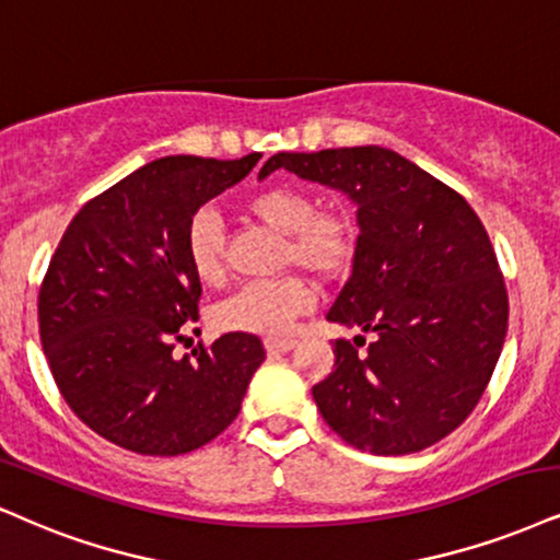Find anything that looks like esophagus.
<instances>
[{"instance_id": "1", "label": "esophagus", "mask_w": 560, "mask_h": 560, "mask_svg": "<svg viewBox=\"0 0 560 560\" xmlns=\"http://www.w3.org/2000/svg\"><path fill=\"white\" fill-rule=\"evenodd\" d=\"M295 345V340H265L267 353H291Z\"/></svg>"}]
</instances>
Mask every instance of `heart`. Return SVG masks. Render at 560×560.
I'll return each mask as SVG.
<instances>
[{"label":"heart","instance_id":"obj_1","mask_svg":"<svg viewBox=\"0 0 560 560\" xmlns=\"http://www.w3.org/2000/svg\"><path fill=\"white\" fill-rule=\"evenodd\" d=\"M244 210L285 236L282 261L316 278H340L355 257V223L348 212L316 210V199L299 186H267L246 199ZM186 259L205 285L223 280V223L212 210L195 212L186 225ZM312 303V288L299 275L246 282L215 308V327L223 332L280 337L291 332L295 316L306 314Z\"/></svg>","mask_w":560,"mask_h":560}]
</instances>
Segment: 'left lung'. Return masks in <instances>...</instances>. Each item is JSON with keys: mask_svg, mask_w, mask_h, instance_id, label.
<instances>
[{"mask_svg": "<svg viewBox=\"0 0 560 560\" xmlns=\"http://www.w3.org/2000/svg\"><path fill=\"white\" fill-rule=\"evenodd\" d=\"M285 168L358 207L353 272L327 319L374 332L335 342V371L312 389L322 418L350 446L412 454L436 444L480 402L509 327L499 259L475 210L395 150L278 153Z\"/></svg>", "mask_w": 560, "mask_h": 560, "instance_id": "1", "label": "left lung"}]
</instances>
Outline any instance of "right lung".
Listing matches in <instances>:
<instances>
[{"instance_id":"1","label":"right lung","mask_w":560,"mask_h":560,"mask_svg":"<svg viewBox=\"0 0 560 560\" xmlns=\"http://www.w3.org/2000/svg\"><path fill=\"white\" fill-rule=\"evenodd\" d=\"M168 155L121 178L67 225L38 293L40 345L61 397L116 446L176 457L233 423L265 348L228 332L195 358L174 340L197 319L202 285L186 225L259 161Z\"/></svg>"}]
</instances>
